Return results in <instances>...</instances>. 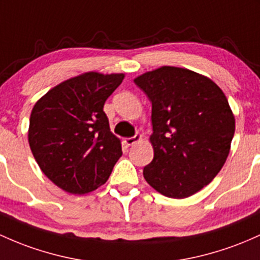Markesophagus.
Listing matches in <instances>:
<instances>
[{
	"mask_svg": "<svg viewBox=\"0 0 260 260\" xmlns=\"http://www.w3.org/2000/svg\"><path fill=\"white\" fill-rule=\"evenodd\" d=\"M141 138H142V136L136 135V136L131 137V138H125V139H124V143H125V145H128V147H131V145L135 144L136 142H138Z\"/></svg>",
	"mask_w": 260,
	"mask_h": 260,
	"instance_id": "34e87169",
	"label": "esophagus"
}]
</instances>
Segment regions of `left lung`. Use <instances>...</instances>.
Wrapping results in <instances>:
<instances>
[{"label": "left lung", "instance_id": "1", "mask_svg": "<svg viewBox=\"0 0 260 260\" xmlns=\"http://www.w3.org/2000/svg\"><path fill=\"white\" fill-rule=\"evenodd\" d=\"M135 82L152 102L154 158L144 179L168 198H189L213 180L230 153L236 127L226 96L181 68H159Z\"/></svg>", "mask_w": 260, "mask_h": 260}]
</instances>
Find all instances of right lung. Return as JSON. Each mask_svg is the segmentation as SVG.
Masks as SVG:
<instances>
[{
    "instance_id": "obj_1",
    "label": "right lung",
    "mask_w": 260,
    "mask_h": 260,
    "mask_svg": "<svg viewBox=\"0 0 260 260\" xmlns=\"http://www.w3.org/2000/svg\"><path fill=\"white\" fill-rule=\"evenodd\" d=\"M123 78L86 73L51 88L34 105L30 149L42 172L60 189L82 195L110 178L122 147L110 131L104 105Z\"/></svg>"
}]
</instances>
